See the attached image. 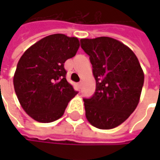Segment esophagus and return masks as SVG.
Returning <instances> with one entry per match:
<instances>
[{
	"label": "esophagus",
	"mask_w": 160,
	"mask_h": 160,
	"mask_svg": "<svg viewBox=\"0 0 160 160\" xmlns=\"http://www.w3.org/2000/svg\"><path fill=\"white\" fill-rule=\"evenodd\" d=\"M78 86H79V88H81V86H82V82H80V83H78Z\"/></svg>",
	"instance_id": "obj_1"
}]
</instances>
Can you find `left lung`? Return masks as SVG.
Masks as SVG:
<instances>
[{"instance_id": "left-lung-1", "label": "left lung", "mask_w": 160, "mask_h": 160, "mask_svg": "<svg viewBox=\"0 0 160 160\" xmlns=\"http://www.w3.org/2000/svg\"><path fill=\"white\" fill-rule=\"evenodd\" d=\"M90 56L96 81L94 95L83 99L85 117L99 129H112L125 122L140 102L143 70L132 50L111 37L81 39Z\"/></svg>"}]
</instances>
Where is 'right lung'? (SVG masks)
I'll return each mask as SVG.
<instances>
[{
	"mask_svg": "<svg viewBox=\"0 0 160 160\" xmlns=\"http://www.w3.org/2000/svg\"><path fill=\"white\" fill-rule=\"evenodd\" d=\"M79 46L77 37L51 34L29 47L19 58L13 77L16 95L35 121L51 123L60 118L77 94L66 79L64 63L77 54Z\"/></svg>",
	"mask_w": 160,
	"mask_h": 160,
	"instance_id": "add662e5",
	"label": "right lung"
}]
</instances>
